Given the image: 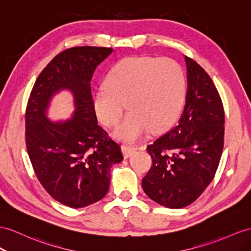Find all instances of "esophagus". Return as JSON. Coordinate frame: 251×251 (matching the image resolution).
I'll use <instances>...</instances> for the list:
<instances>
[{"label": "esophagus", "instance_id": "1", "mask_svg": "<svg viewBox=\"0 0 251 251\" xmlns=\"http://www.w3.org/2000/svg\"><path fill=\"white\" fill-rule=\"evenodd\" d=\"M137 151H138V147H136V146H130V145H123V146H122V151H123L125 158H129Z\"/></svg>", "mask_w": 251, "mask_h": 251}]
</instances>
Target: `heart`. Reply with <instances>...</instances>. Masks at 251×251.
<instances>
[{"label":"heart","mask_w":251,"mask_h":251,"mask_svg":"<svg viewBox=\"0 0 251 251\" xmlns=\"http://www.w3.org/2000/svg\"><path fill=\"white\" fill-rule=\"evenodd\" d=\"M185 99V77L180 64L170 58L127 57L109 70L105 86L93 93L96 115L107 127L119 124L125 110L130 112L114 130L124 142L139 140L150 128L161 131L177 121Z\"/></svg>","instance_id":"b5f03b06"}]
</instances>
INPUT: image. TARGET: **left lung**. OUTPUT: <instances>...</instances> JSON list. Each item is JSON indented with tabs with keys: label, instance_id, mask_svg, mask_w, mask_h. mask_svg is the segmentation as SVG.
<instances>
[{
	"label": "left lung",
	"instance_id": "left-lung-1",
	"mask_svg": "<svg viewBox=\"0 0 251 251\" xmlns=\"http://www.w3.org/2000/svg\"><path fill=\"white\" fill-rule=\"evenodd\" d=\"M188 91L175 127L147 146L152 163L142 180L146 195L171 209L194 202L213 180L224 147L223 101L211 77L185 56Z\"/></svg>",
	"mask_w": 251,
	"mask_h": 251
}]
</instances>
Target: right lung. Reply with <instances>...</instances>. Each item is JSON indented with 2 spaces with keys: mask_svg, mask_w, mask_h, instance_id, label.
<instances>
[{
  "mask_svg": "<svg viewBox=\"0 0 251 251\" xmlns=\"http://www.w3.org/2000/svg\"><path fill=\"white\" fill-rule=\"evenodd\" d=\"M111 48L76 47L56 55L38 76L25 112V142L35 174L55 201L83 208L109 190L110 169L123 160L121 146L98 125L91 78ZM62 88L74 94V118H46L51 96Z\"/></svg>",
  "mask_w": 251,
  "mask_h": 251,
  "instance_id": "1",
  "label": "right lung"
}]
</instances>
